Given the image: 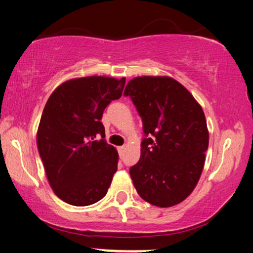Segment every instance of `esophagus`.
I'll use <instances>...</instances> for the list:
<instances>
[{
  "instance_id": "obj_1",
  "label": "esophagus",
  "mask_w": 253,
  "mask_h": 253,
  "mask_svg": "<svg viewBox=\"0 0 253 253\" xmlns=\"http://www.w3.org/2000/svg\"><path fill=\"white\" fill-rule=\"evenodd\" d=\"M118 151H119L120 155H123L124 151H125V145H122V147H119L118 148Z\"/></svg>"
}]
</instances>
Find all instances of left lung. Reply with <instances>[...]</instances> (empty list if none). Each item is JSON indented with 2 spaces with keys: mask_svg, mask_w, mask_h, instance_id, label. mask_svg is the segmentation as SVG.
<instances>
[{
  "mask_svg": "<svg viewBox=\"0 0 253 253\" xmlns=\"http://www.w3.org/2000/svg\"><path fill=\"white\" fill-rule=\"evenodd\" d=\"M143 123L141 157L129 174L145 202L169 208L184 201L201 177L209 148L202 106L169 77H137L127 84Z\"/></svg>",
  "mask_w": 253,
  "mask_h": 253,
  "instance_id": "left-lung-1",
  "label": "left lung"
}]
</instances>
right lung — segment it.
I'll return each mask as SVG.
<instances>
[{
  "label": "right lung",
  "mask_w": 253,
  "mask_h": 253,
  "mask_svg": "<svg viewBox=\"0 0 253 253\" xmlns=\"http://www.w3.org/2000/svg\"><path fill=\"white\" fill-rule=\"evenodd\" d=\"M126 79L86 77L65 81L48 98L37 135L38 149L54 193L87 206L108 193L118 152L104 140L103 111L122 97ZM101 135V140L94 137Z\"/></svg>",
  "instance_id": "right-lung-1"
}]
</instances>
